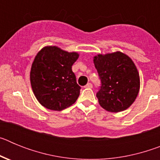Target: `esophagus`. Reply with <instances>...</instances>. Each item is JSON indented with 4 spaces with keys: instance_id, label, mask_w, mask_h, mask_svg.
I'll use <instances>...</instances> for the list:
<instances>
[{
    "instance_id": "obj_1",
    "label": "esophagus",
    "mask_w": 160,
    "mask_h": 160,
    "mask_svg": "<svg viewBox=\"0 0 160 160\" xmlns=\"http://www.w3.org/2000/svg\"><path fill=\"white\" fill-rule=\"evenodd\" d=\"M92 84H91V83H87V85H86V86H85V87H86V88H92Z\"/></svg>"
}]
</instances>
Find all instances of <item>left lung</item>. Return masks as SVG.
Wrapping results in <instances>:
<instances>
[{
  "label": "left lung",
  "instance_id": "1",
  "mask_svg": "<svg viewBox=\"0 0 160 160\" xmlns=\"http://www.w3.org/2000/svg\"><path fill=\"white\" fill-rule=\"evenodd\" d=\"M94 64L102 82L96 96L107 111L120 112L131 107L136 99L140 78L132 59L120 51L95 55Z\"/></svg>",
  "mask_w": 160,
  "mask_h": 160
}]
</instances>
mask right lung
I'll return each mask as SVG.
<instances>
[{
	"label": "right lung",
	"instance_id": "1",
	"mask_svg": "<svg viewBox=\"0 0 160 160\" xmlns=\"http://www.w3.org/2000/svg\"><path fill=\"white\" fill-rule=\"evenodd\" d=\"M79 57L56 46H47L37 53L30 70V83L37 100L44 107L61 111L75 102L81 87L72 66Z\"/></svg>",
	"mask_w": 160,
	"mask_h": 160
}]
</instances>
